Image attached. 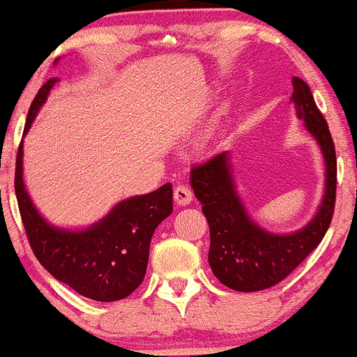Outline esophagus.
I'll return each mask as SVG.
<instances>
[{"instance_id":"1","label":"esophagus","mask_w":357,"mask_h":357,"mask_svg":"<svg viewBox=\"0 0 357 357\" xmlns=\"http://www.w3.org/2000/svg\"><path fill=\"white\" fill-rule=\"evenodd\" d=\"M174 199L178 206H187L193 202V192L192 188L185 187V185H177L174 188Z\"/></svg>"}]
</instances>
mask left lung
I'll list each match as a JSON object with an SVG mask.
<instances>
[{"instance_id": "1", "label": "left lung", "mask_w": 357, "mask_h": 357, "mask_svg": "<svg viewBox=\"0 0 357 357\" xmlns=\"http://www.w3.org/2000/svg\"><path fill=\"white\" fill-rule=\"evenodd\" d=\"M291 102L297 119L320 146L325 160V193L315 216L299 231L275 234L248 216L238 198L232 175L231 154L221 153L195 165L190 185L209 224L208 261L224 286L255 292L278 284L305 260L321 242L331 222L336 198V154L328 125L317 109L310 87L292 77Z\"/></svg>"}]
</instances>
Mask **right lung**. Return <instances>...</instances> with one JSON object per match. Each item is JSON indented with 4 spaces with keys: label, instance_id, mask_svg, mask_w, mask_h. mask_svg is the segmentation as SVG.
Here are the masks:
<instances>
[{
    "label": "right lung",
    "instance_id": "add662e5",
    "mask_svg": "<svg viewBox=\"0 0 357 357\" xmlns=\"http://www.w3.org/2000/svg\"><path fill=\"white\" fill-rule=\"evenodd\" d=\"M58 77L40 87L29 109L24 136L45 104ZM21 141L14 188L26 234L37 260L77 294L99 302L125 299L144 280L155 227L172 213V183L153 193L126 198L86 229L56 227L38 213L22 180Z\"/></svg>",
    "mask_w": 357,
    "mask_h": 357
}]
</instances>
